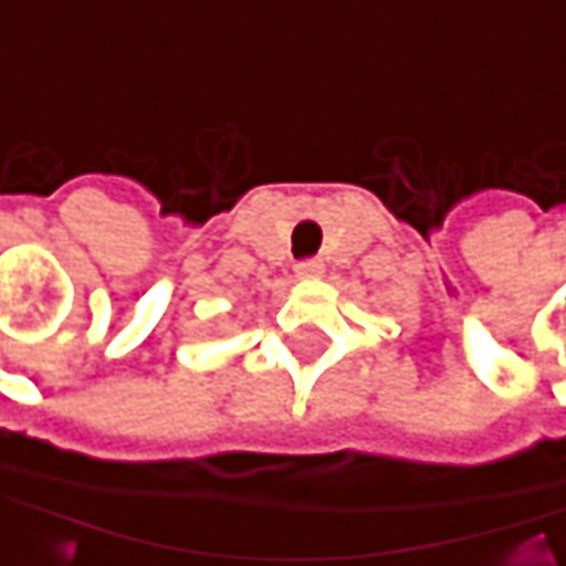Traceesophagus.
<instances>
[{
    "instance_id": "1",
    "label": "esophagus",
    "mask_w": 566,
    "mask_h": 566,
    "mask_svg": "<svg viewBox=\"0 0 566 566\" xmlns=\"http://www.w3.org/2000/svg\"><path fill=\"white\" fill-rule=\"evenodd\" d=\"M321 273H324V264H321L317 258H308V261H298V264H295V276H298V280H315Z\"/></svg>"
}]
</instances>
